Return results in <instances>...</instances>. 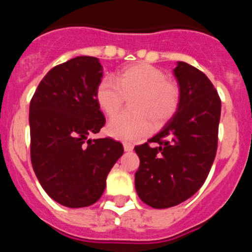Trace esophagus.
<instances>
[{"instance_id": "obj_1", "label": "esophagus", "mask_w": 252, "mask_h": 252, "mask_svg": "<svg viewBox=\"0 0 252 252\" xmlns=\"http://www.w3.org/2000/svg\"><path fill=\"white\" fill-rule=\"evenodd\" d=\"M124 149L125 151H132L133 145L132 144H130V142H124Z\"/></svg>"}]
</instances>
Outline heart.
Returning <instances> with one entry per match:
<instances>
[{
  "instance_id": "b5f03b06",
  "label": "heart",
  "mask_w": 252,
  "mask_h": 252,
  "mask_svg": "<svg viewBox=\"0 0 252 252\" xmlns=\"http://www.w3.org/2000/svg\"><path fill=\"white\" fill-rule=\"evenodd\" d=\"M132 112L116 116L107 124L106 132L122 141H136L148 135L151 122L160 127L175 115L180 101L179 88L166 81L165 74L146 63L133 64L103 78L95 88V101L107 116H115L130 98Z\"/></svg>"
}]
</instances>
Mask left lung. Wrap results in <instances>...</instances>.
<instances>
[{
    "label": "left lung",
    "instance_id": "1",
    "mask_svg": "<svg viewBox=\"0 0 252 252\" xmlns=\"http://www.w3.org/2000/svg\"><path fill=\"white\" fill-rule=\"evenodd\" d=\"M173 74L180 92L177 112L155 136L135 148L140 158L135 188L153 208L178 206L197 193L217 151L221 117L217 91L204 73L184 62H178Z\"/></svg>",
    "mask_w": 252,
    "mask_h": 252
}]
</instances>
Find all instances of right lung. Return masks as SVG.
Masks as SVG:
<instances>
[{
	"instance_id": "obj_1",
	"label": "right lung",
	"mask_w": 252,
	"mask_h": 252,
	"mask_svg": "<svg viewBox=\"0 0 252 252\" xmlns=\"http://www.w3.org/2000/svg\"><path fill=\"white\" fill-rule=\"evenodd\" d=\"M102 77L98 58L75 57L49 70L30 102L32 168L49 197L69 208L98 201L124 154L110 137L88 139L106 122L95 101Z\"/></svg>"
}]
</instances>
